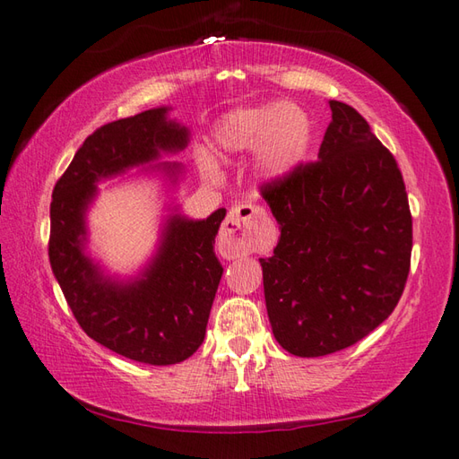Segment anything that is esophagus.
Listing matches in <instances>:
<instances>
[{
  "label": "esophagus",
  "instance_id": "34e87169",
  "mask_svg": "<svg viewBox=\"0 0 459 459\" xmlns=\"http://www.w3.org/2000/svg\"><path fill=\"white\" fill-rule=\"evenodd\" d=\"M264 215L260 205L238 204L234 205L222 222L219 234V252L229 260L242 258L254 250L255 222Z\"/></svg>",
  "mask_w": 459,
  "mask_h": 459
}]
</instances>
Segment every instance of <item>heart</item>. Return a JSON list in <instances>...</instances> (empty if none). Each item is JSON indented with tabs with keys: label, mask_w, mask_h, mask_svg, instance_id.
Here are the masks:
<instances>
[{
	"label": "heart",
	"mask_w": 459,
	"mask_h": 459,
	"mask_svg": "<svg viewBox=\"0 0 459 459\" xmlns=\"http://www.w3.org/2000/svg\"><path fill=\"white\" fill-rule=\"evenodd\" d=\"M313 143V123L293 103H262L238 108L221 117L212 129V144L222 154L252 151L264 178H283L299 166ZM204 172L215 174L211 158L201 156Z\"/></svg>",
	"instance_id": "obj_1"
}]
</instances>
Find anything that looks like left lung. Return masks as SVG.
<instances>
[{"mask_svg": "<svg viewBox=\"0 0 459 459\" xmlns=\"http://www.w3.org/2000/svg\"><path fill=\"white\" fill-rule=\"evenodd\" d=\"M316 162L262 186L281 230L260 258L273 336L293 356L344 350L397 307L412 217L395 158L354 108L330 100Z\"/></svg>", "mask_w": 459, "mask_h": 459, "instance_id": "left-lung-1", "label": "left lung"}]
</instances>
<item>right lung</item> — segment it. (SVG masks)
Returning a JSON list of instances; mask_svg holds the SVG:
<instances>
[{"label": "right lung", "mask_w": 459, "mask_h": 459, "mask_svg": "<svg viewBox=\"0 0 459 459\" xmlns=\"http://www.w3.org/2000/svg\"><path fill=\"white\" fill-rule=\"evenodd\" d=\"M166 113L148 109L93 131L56 181L50 204L48 258L78 325L101 346L151 366L184 361L204 342L222 275L215 237L227 211L204 221L169 217L154 260L129 283L105 278L85 255L83 240L100 179L186 148L189 131ZM160 166L179 172V164Z\"/></svg>", "instance_id": "add662e5"}]
</instances>
